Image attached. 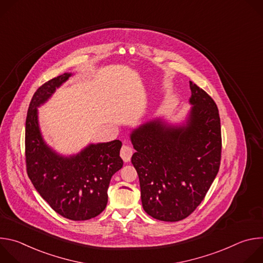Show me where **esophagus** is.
<instances>
[{
	"label": "esophagus",
	"instance_id": "esophagus-1",
	"mask_svg": "<svg viewBox=\"0 0 263 263\" xmlns=\"http://www.w3.org/2000/svg\"><path fill=\"white\" fill-rule=\"evenodd\" d=\"M132 153H133V151H132V148H131L129 145L124 144V145L122 146V148H121V157H122V159H123L125 162L130 161L131 156H132Z\"/></svg>",
	"mask_w": 263,
	"mask_h": 263
}]
</instances>
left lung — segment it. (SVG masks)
Returning a JSON list of instances; mask_svg holds the SVG:
<instances>
[{"label": "left lung", "instance_id": "left-lung-1", "mask_svg": "<svg viewBox=\"0 0 263 263\" xmlns=\"http://www.w3.org/2000/svg\"><path fill=\"white\" fill-rule=\"evenodd\" d=\"M190 87L193 107L184 124L173 126L157 119L130 134L142 207L163 221L191 215L204 200L220 164L218 109L205 90L192 81Z\"/></svg>", "mask_w": 263, "mask_h": 263}]
</instances>
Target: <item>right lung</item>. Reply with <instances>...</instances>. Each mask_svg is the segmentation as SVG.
I'll list each match as a JSON object with an SVG mask.
<instances>
[{
	"label": "right lung",
	"mask_w": 263,
	"mask_h": 263,
	"mask_svg": "<svg viewBox=\"0 0 263 263\" xmlns=\"http://www.w3.org/2000/svg\"><path fill=\"white\" fill-rule=\"evenodd\" d=\"M70 76L65 72L33 95L26 119V165L35 190L54 211L71 220H86L106 208L111 177L123 167L122 141L90 143L70 156L58 154L45 142L37 108Z\"/></svg>",
	"instance_id": "1"
}]
</instances>
